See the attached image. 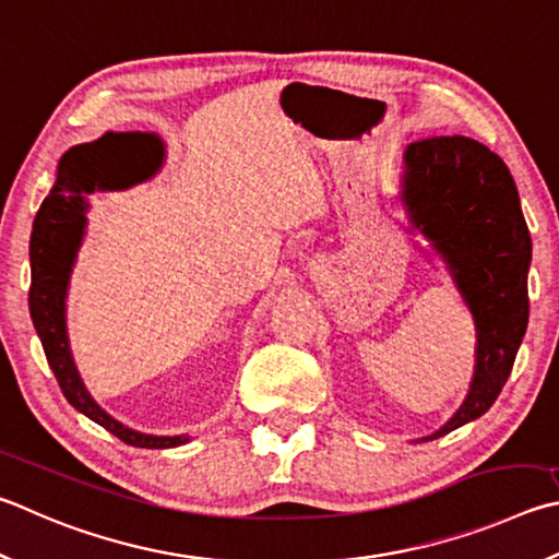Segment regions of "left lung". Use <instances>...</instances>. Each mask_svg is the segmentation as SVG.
Segmentation results:
<instances>
[{"mask_svg": "<svg viewBox=\"0 0 559 559\" xmlns=\"http://www.w3.org/2000/svg\"><path fill=\"white\" fill-rule=\"evenodd\" d=\"M403 158L405 207L450 263L479 340L469 395L432 435L442 438L489 411L513 369L527 328L531 231L509 166L479 141L428 136Z\"/></svg>", "mask_w": 559, "mask_h": 559, "instance_id": "left-lung-1", "label": "left lung"}]
</instances>
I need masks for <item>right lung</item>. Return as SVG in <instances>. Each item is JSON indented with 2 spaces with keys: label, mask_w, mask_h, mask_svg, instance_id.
<instances>
[{
  "label": "right lung",
  "mask_w": 559,
  "mask_h": 559,
  "mask_svg": "<svg viewBox=\"0 0 559 559\" xmlns=\"http://www.w3.org/2000/svg\"><path fill=\"white\" fill-rule=\"evenodd\" d=\"M164 146L154 134H107L95 144L70 148L58 164V180L50 195L40 202L32 229V288L28 310L68 403L103 425L131 448L166 450L188 438H154L124 428L90 399L70 357L66 334V290L75 251L85 229V195L99 190L127 188L148 178L160 164Z\"/></svg>",
  "instance_id": "add662e5"
}]
</instances>
